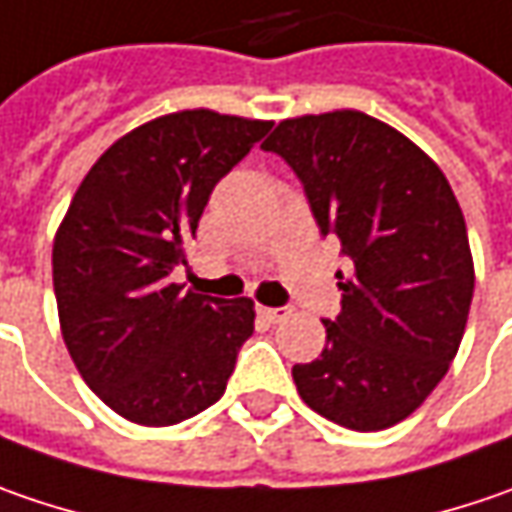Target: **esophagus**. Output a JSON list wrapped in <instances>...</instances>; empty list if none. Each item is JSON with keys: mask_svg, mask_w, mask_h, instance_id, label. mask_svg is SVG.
<instances>
[{"mask_svg": "<svg viewBox=\"0 0 512 512\" xmlns=\"http://www.w3.org/2000/svg\"><path fill=\"white\" fill-rule=\"evenodd\" d=\"M256 311H259V317H262L265 322L288 320V308H265V305H259Z\"/></svg>", "mask_w": 512, "mask_h": 512, "instance_id": "obj_1", "label": "esophagus"}]
</instances>
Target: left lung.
<instances>
[{
    "label": "left lung",
    "mask_w": 512,
    "mask_h": 512,
    "mask_svg": "<svg viewBox=\"0 0 512 512\" xmlns=\"http://www.w3.org/2000/svg\"><path fill=\"white\" fill-rule=\"evenodd\" d=\"M262 149L351 259L343 311L322 320L320 357L294 366L296 392L345 429H389L432 395L467 328L475 270L455 192L406 135L354 109L282 120Z\"/></svg>",
    "instance_id": "left-lung-1"
}]
</instances>
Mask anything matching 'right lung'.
<instances>
[{"instance_id": "obj_1", "label": "right lung", "mask_w": 512, "mask_h": 512, "mask_svg": "<svg viewBox=\"0 0 512 512\" xmlns=\"http://www.w3.org/2000/svg\"><path fill=\"white\" fill-rule=\"evenodd\" d=\"M268 120L187 109L115 141L77 187L54 239V296L77 371L120 418L172 426L224 395L253 334L247 296L184 291L210 192L268 135Z\"/></svg>"}]
</instances>
